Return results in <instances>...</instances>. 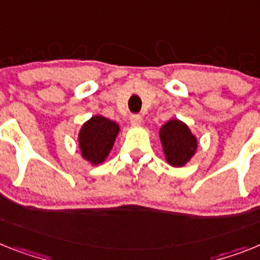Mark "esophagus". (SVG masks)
<instances>
[{"instance_id":"obj_1","label":"esophagus","mask_w":260,"mask_h":260,"mask_svg":"<svg viewBox=\"0 0 260 260\" xmlns=\"http://www.w3.org/2000/svg\"><path fill=\"white\" fill-rule=\"evenodd\" d=\"M141 116L140 115H132V116H131V124H132V125H140L141 124Z\"/></svg>"}]
</instances>
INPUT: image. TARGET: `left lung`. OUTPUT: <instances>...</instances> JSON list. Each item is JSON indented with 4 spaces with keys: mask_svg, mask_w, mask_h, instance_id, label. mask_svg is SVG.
<instances>
[{
    "mask_svg": "<svg viewBox=\"0 0 260 260\" xmlns=\"http://www.w3.org/2000/svg\"><path fill=\"white\" fill-rule=\"evenodd\" d=\"M160 140L168 164L184 167L197 150V137L181 120H169L160 128Z\"/></svg>",
    "mask_w": 260,
    "mask_h": 260,
    "instance_id": "1",
    "label": "left lung"
}]
</instances>
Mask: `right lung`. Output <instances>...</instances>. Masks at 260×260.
Masks as SVG:
<instances>
[{"mask_svg":"<svg viewBox=\"0 0 260 260\" xmlns=\"http://www.w3.org/2000/svg\"><path fill=\"white\" fill-rule=\"evenodd\" d=\"M119 131V124L100 115L87 120L78 137L83 158L92 165L103 162L112 149Z\"/></svg>","mask_w":260,"mask_h":260,"instance_id":"1","label":"right lung"}]
</instances>
